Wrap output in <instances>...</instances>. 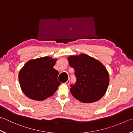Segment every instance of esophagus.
<instances>
[{"label":"esophagus","instance_id":"34e87169","mask_svg":"<svg viewBox=\"0 0 133 133\" xmlns=\"http://www.w3.org/2000/svg\"><path fill=\"white\" fill-rule=\"evenodd\" d=\"M70 79H69L68 80H67V81L66 82V83H65V84H66V85H69V84H70Z\"/></svg>","mask_w":133,"mask_h":133}]
</instances>
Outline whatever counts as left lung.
I'll list each match as a JSON object with an SVG mask.
<instances>
[{
    "label": "left lung",
    "mask_w": 133,
    "mask_h": 133,
    "mask_svg": "<svg viewBox=\"0 0 133 133\" xmlns=\"http://www.w3.org/2000/svg\"><path fill=\"white\" fill-rule=\"evenodd\" d=\"M74 69L77 83L70 92L75 98L83 103L96 102L105 95L109 84V75L102 63L85 54L67 57Z\"/></svg>",
    "instance_id": "obj_1"
}]
</instances>
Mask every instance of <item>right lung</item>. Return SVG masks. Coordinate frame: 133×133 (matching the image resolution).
<instances>
[{
	"label": "right lung",
	"instance_id": "right-lung-1",
	"mask_svg": "<svg viewBox=\"0 0 133 133\" xmlns=\"http://www.w3.org/2000/svg\"><path fill=\"white\" fill-rule=\"evenodd\" d=\"M57 59L49 56L31 59L18 74L23 92L31 99L43 101L52 96L60 84L59 72L54 68Z\"/></svg>",
	"mask_w": 133,
	"mask_h": 133
}]
</instances>
